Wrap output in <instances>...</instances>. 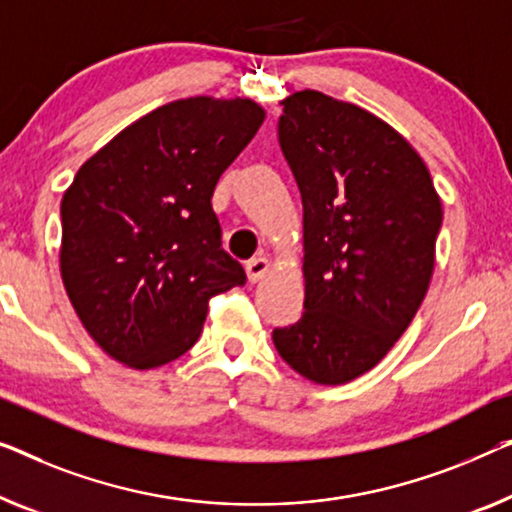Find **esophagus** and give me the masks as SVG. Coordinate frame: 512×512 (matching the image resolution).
Returning <instances> with one entry per match:
<instances>
[{
    "label": "esophagus",
    "instance_id": "obj_1",
    "mask_svg": "<svg viewBox=\"0 0 512 512\" xmlns=\"http://www.w3.org/2000/svg\"><path fill=\"white\" fill-rule=\"evenodd\" d=\"M244 270H247V279L251 281V284H256V281H261L265 274L270 272V261L263 256L251 258V261L244 263Z\"/></svg>",
    "mask_w": 512,
    "mask_h": 512
}]
</instances>
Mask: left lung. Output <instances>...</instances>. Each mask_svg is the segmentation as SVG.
<instances>
[{
  "label": "left lung",
  "mask_w": 512,
  "mask_h": 512,
  "mask_svg": "<svg viewBox=\"0 0 512 512\" xmlns=\"http://www.w3.org/2000/svg\"><path fill=\"white\" fill-rule=\"evenodd\" d=\"M279 145L302 196L305 311L272 342L300 376L342 385L379 365L425 300L443 210L409 140L355 103L281 101Z\"/></svg>",
  "instance_id": "1"
}]
</instances>
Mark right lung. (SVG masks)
Segmentation results:
<instances>
[{"label": "right lung", "mask_w": 512, "mask_h": 512, "mask_svg": "<svg viewBox=\"0 0 512 512\" xmlns=\"http://www.w3.org/2000/svg\"><path fill=\"white\" fill-rule=\"evenodd\" d=\"M263 120L240 96L170 101L80 166L62 198L59 272L110 358L131 369L180 358L212 295L247 281L221 249L212 194Z\"/></svg>", "instance_id": "1"}]
</instances>
